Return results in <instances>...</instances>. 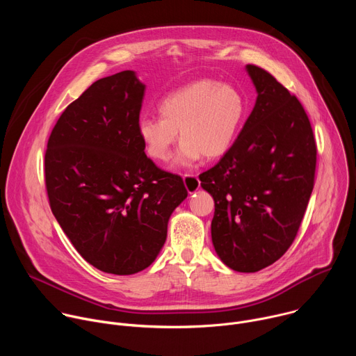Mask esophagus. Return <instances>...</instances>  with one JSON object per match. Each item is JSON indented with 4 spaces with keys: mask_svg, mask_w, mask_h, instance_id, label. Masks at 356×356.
<instances>
[{
    "mask_svg": "<svg viewBox=\"0 0 356 356\" xmlns=\"http://www.w3.org/2000/svg\"><path fill=\"white\" fill-rule=\"evenodd\" d=\"M183 181H184V186L188 193H194L200 188V180L195 175H184Z\"/></svg>",
    "mask_w": 356,
    "mask_h": 356,
    "instance_id": "esophagus-1",
    "label": "esophagus"
}]
</instances>
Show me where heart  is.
Segmentation results:
<instances>
[{
  "label": "heart",
  "mask_w": 356,
  "mask_h": 356,
  "mask_svg": "<svg viewBox=\"0 0 356 356\" xmlns=\"http://www.w3.org/2000/svg\"><path fill=\"white\" fill-rule=\"evenodd\" d=\"M161 117H142L138 134L146 154L155 161L169 159L180 131L175 166L217 159L234 145L246 115V99L229 84L202 79L168 94L159 103Z\"/></svg>",
  "instance_id": "1"
}]
</instances>
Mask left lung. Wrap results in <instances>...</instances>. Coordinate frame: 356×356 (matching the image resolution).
Masks as SVG:
<instances>
[{
	"mask_svg": "<svg viewBox=\"0 0 356 356\" xmlns=\"http://www.w3.org/2000/svg\"><path fill=\"white\" fill-rule=\"evenodd\" d=\"M255 107L201 187L216 204L213 245L232 270L253 273L293 243L314 187L317 146L300 101L266 70L246 65Z\"/></svg>",
	"mask_w": 356,
	"mask_h": 356,
	"instance_id": "obj_1",
	"label": "left lung"
}]
</instances>
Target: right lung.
Masks as SVG:
<instances>
[{
  "instance_id": "1",
  "label": "right lung",
  "mask_w": 356,
  "mask_h": 356,
  "mask_svg": "<svg viewBox=\"0 0 356 356\" xmlns=\"http://www.w3.org/2000/svg\"><path fill=\"white\" fill-rule=\"evenodd\" d=\"M143 95L132 70L97 80L63 111L44 154L55 218L90 265L113 275L138 273L156 259L187 197L180 176L145 155Z\"/></svg>"
}]
</instances>
